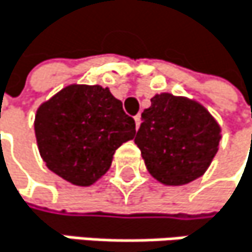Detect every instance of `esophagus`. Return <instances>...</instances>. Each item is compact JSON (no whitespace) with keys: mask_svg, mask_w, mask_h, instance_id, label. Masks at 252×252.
Returning a JSON list of instances; mask_svg holds the SVG:
<instances>
[{"mask_svg":"<svg viewBox=\"0 0 252 252\" xmlns=\"http://www.w3.org/2000/svg\"><path fill=\"white\" fill-rule=\"evenodd\" d=\"M134 121H136V128H139V127H140V122H142V115H140V113L136 115V116H134Z\"/></svg>","mask_w":252,"mask_h":252,"instance_id":"obj_1","label":"esophagus"}]
</instances>
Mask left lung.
<instances>
[{
    "label": "left lung",
    "mask_w": 252,
    "mask_h": 252,
    "mask_svg": "<svg viewBox=\"0 0 252 252\" xmlns=\"http://www.w3.org/2000/svg\"><path fill=\"white\" fill-rule=\"evenodd\" d=\"M221 127L194 100L167 93L151 98L134 137L148 172L164 185H185L200 178L218 152Z\"/></svg>",
    "instance_id": "8db88e82"
}]
</instances>
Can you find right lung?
I'll list each match as a JSON object with an SVG mask.
<instances>
[{"label":"right lung","mask_w":252,"mask_h":252,"mask_svg":"<svg viewBox=\"0 0 252 252\" xmlns=\"http://www.w3.org/2000/svg\"><path fill=\"white\" fill-rule=\"evenodd\" d=\"M34 130L47 169L89 187L110 169L115 151L134 137L136 122L109 88L68 85L37 109Z\"/></svg>","instance_id":"right-lung-1"}]
</instances>
